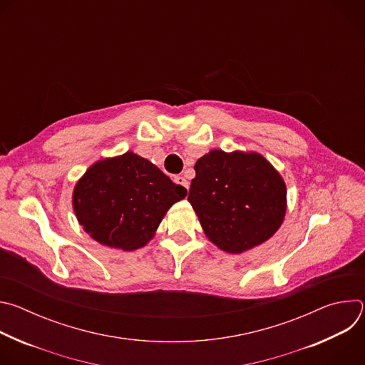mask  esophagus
Masks as SVG:
<instances>
[{"mask_svg": "<svg viewBox=\"0 0 365 365\" xmlns=\"http://www.w3.org/2000/svg\"><path fill=\"white\" fill-rule=\"evenodd\" d=\"M173 180H175L176 185H180V186H183L185 189H189V182H187L183 176H175Z\"/></svg>", "mask_w": 365, "mask_h": 365, "instance_id": "esophagus-1", "label": "esophagus"}]
</instances>
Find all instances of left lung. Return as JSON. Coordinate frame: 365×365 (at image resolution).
<instances>
[{
    "instance_id": "left-lung-1",
    "label": "left lung",
    "mask_w": 365,
    "mask_h": 365,
    "mask_svg": "<svg viewBox=\"0 0 365 365\" xmlns=\"http://www.w3.org/2000/svg\"><path fill=\"white\" fill-rule=\"evenodd\" d=\"M187 200L205 235L241 254L270 240L287 210L284 179L257 151L214 148L196 162Z\"/></svg>"
}]
</instances>
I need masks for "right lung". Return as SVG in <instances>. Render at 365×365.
Segmentation results:
<instances>
[{
  "label": "right lung",
  "mask_w": 365,
  "mask_h": 365,
  "mask_svg": "<svg viewBox=\"0 0 365 365\" xmlns=\"http://www.w3.org/2000/svg\"><path fill=\"white\" fill-rule=\"evenodd\" d=\"M186 195L158 166L127 151L95 162L76 182L72 206L92 240L134 251L153 240L168 211Z\"/></svg>",
  "instance_id": "obj_1"
}]
</instances>
